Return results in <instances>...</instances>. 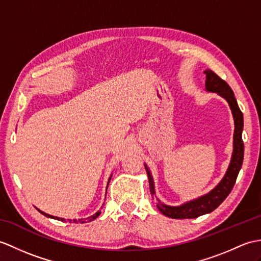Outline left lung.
I'll return each mask as SVG.
<instances>
[{
	"instance_id": "obj_1",
	"label": "left lung",
	"mask_w": 261,
	"mask_h": 261,
	"mask_svg": "<svg viewBox=\"0 0 261 261\" xmlns=\"http://www.w3.org/2000/svg\"><path fill=\"white\" fill-rule=\"evenodd\" d=\"M205 90L209 92H216L226 99L229 103V107L231 109L233 121H234V133H233V152L231 156V161L228 167V170L225 177L219 182L215 189L211 190L207 195L200 197L198 199L192 200V201L186 202L178 207H171L162 203L158 200L159 203L156 207L165 216L173 219H192V218H198L205 214H209L214 211L216 208L219 207L230 192L237 180L238 173L244 161V141H242V129H244V116L238 107L237 100L234 98L233 91L228 86V83L222 80L220 76H218L214 71L205 70ZM145 170H147L150 192L151 196H154V186L153 179L149 168L144 165Z\"/></svg>"
}]
</instances>
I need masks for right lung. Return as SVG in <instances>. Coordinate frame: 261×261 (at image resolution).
Here are the masks:
<instances>
[{
    "label": "right lung",
    "instance_id": "add662e5",
    "mask_svg": "<svg viewBox=\"0 0 261 261\" xmlns=\"http://www.w3.org/2000/svg\"><path fill=\"white\" fill-rule=\"evenodd\" d=\"M111 177H112V174L110 175V178H109V181H108V186H109V182H110V180H111ZM107 189H108V187H107ZM39 210V209H38ZM40 213L42 214V215H44L45 217H47V218H52V219H57V220H61V221H65V219H63V218H59V217H54V216H50V215H47V214H45V213H43V211H41V210H39ZM101 213L100 211H98V213H95L93 216H91V217H88V218H86V219H79V220H73V222H75V223H84V222H89V221H92V220H94V219H96V218L99 217V215H100ZM69 221L71 222L72 220L71 219H69Z\"/></svg>",
    "mask_w": 261,
    "mask_h": 261
}]
</instances>
